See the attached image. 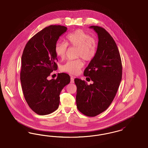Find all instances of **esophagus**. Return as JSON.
Instances as JSON below:
<instances>
[{
    "label": "esophagus",
    "mask_w": 148,
    "mask_h": 148,
    "mask_svg": "<svg viewBox=\"0 0 148 148\" xmlns=\"http://www.w3.org/2000/svg\"><path fill=\"white\" fill-rule=\"evenodd\" d=\"M71 84H73L74 83V78L73 77H71V81H70Z\"/></svg>",
    "instance_id": "34e87169"
}]
</instances>
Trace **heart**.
<instances>
[{
    "instance_id": "b5f03b06",
    "label": "heart",
    "mask_w": 148,
    "mask_h": 148,
    "mask_svg": "<svg viewBox=\"0 0 148 148\" xmlns=\"http://www.w3.org/2000/svg\"><path fill=\"white\" fill-rule=\"evenodd\" d=\"M67 46L77 48V58H82L86 61H91L96 56L97 44L95 40L82 29H77L68 34L64 42H58L55 46L57 56L64 59L66 56ZM80 59L67 61L61 67V70L71 75H77L84 67Z\"/></svg>"
}]
</instances>
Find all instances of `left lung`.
<instances>
[{
	"label": "left lung",
	"mask_w": 148,
	"mask_h": 148,
	"mask_svg": "<svg viewBox=\"0 0 148 148\" xmlns=\"http://www.w3.org/2000/svg\"><path fill=\"white\" fill-rule=\"evenodd\" d=\"M97 33L96 54L84 72L93 84L75 79L77 109L84 115L95 116L108 108L113 101L122 77V64L116 42L104 28L91 26Z\"/></svg>",
	"instance_id": "left-lung-1"
}]
</instances>
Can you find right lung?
<instances>
[{
  "label": "right lung",
  "mask_w": 148,
  "mask_h": 148,
  "mask_svg": "<svg viewBox=\"0 0 148 148\" xmlns=\"http://www.w3.org/2000/svg\"><path fill=\"white\" fill-rule=\"evenodd\" d=\"M67 29L64 26L46 27L29 40L23 52L22 90L29 107L39 115H47L58 109L61 91L70 82V76L65 73H58L55 79H47L58 69L55 46Z\"/></svg>",
  "instance_id": "obj_1"
}]
</instances>
